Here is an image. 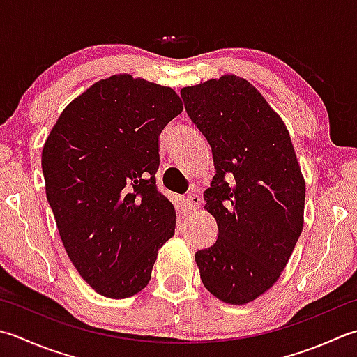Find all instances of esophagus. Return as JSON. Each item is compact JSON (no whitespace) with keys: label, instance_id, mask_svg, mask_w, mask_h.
Returning <instances> with one entry per match:
<instances>
[{"label":"esophagus","instance_id":"esophagus-1","mask_svg":"<svg viewBox=\"0 0 357 357\" xmlns=\"http://www.w3.org/2000/svg\"><path fill=\"white\" fill-rule=\"evenodd\" d=\"M185 204H187L188 208H190V211H197V208H199V206H201L199 195H197V193H195V190H192L190 193L187 195Z\"/></svg>","mask_w":357,"mask_h":357}]
</instances>
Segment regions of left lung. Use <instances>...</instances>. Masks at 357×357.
Segmentation results:
<instances>
[{
  "label": "left lung",
  "mask_w": 357,
  "mask_h": 357,
  "mask_svg": "<svg viewBox=\"0 0 357 357\" xmlns=\"http://www.w3.org/2000/svg\"><path fill=\"white\" fill-rule=\"evenodd\" d=\"M181 97L216 170L204 208L218 238L195 261L216 298L249 303L278 280L302 234L306 190L294 146L282 117L241 77L187 86Z\"/></svg>",
  "instance_id": "1"
}]
</instances>
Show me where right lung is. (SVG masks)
I'll return each instance as SVG.
<instances>
[{"label":"right lung","mask_w":357,"mask_h":357,"mask_svg":"<svg viewBox=\"0 0 357 357\" xmlns=\"http://www.w3.org/2000/svg\"><path fill=\"white\" fill-rule=\"evenodd\" d=\"M181 97L130 74L74 99L41 153L46 197L69 260L97 294L127 298L149 284L176 212L158 190L159 135Z\"/></svg>","instance_id":"obj_1"}]
</instances>
